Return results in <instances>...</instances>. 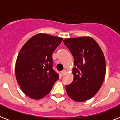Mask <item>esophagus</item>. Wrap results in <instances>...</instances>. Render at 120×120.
Masks as SVG:
<instances>
[{"mask_svg": "<svg viewBox=\"0 0 120 120\" xmlns=\"http://www.w3.org/2000/svg\"><path fill=\"white\" fill-rule=\"evenodd\" d=\"M66 70H63V71H62V72H61V74H62V75H64L65 74H66Z\"/></svg>", "mask_w": 120, "mask_h": 120, "instance_id": "1", "label": "esophagus"}]
</instances>
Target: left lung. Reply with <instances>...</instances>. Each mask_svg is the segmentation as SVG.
<instances>
[{
    "label": "left lung",
    "instance_id": "8db88e82",
    "mask_svg": "<svg viewBox=\"0 0 120 120\" xmlns=\"http://www.w3.org/2000/svg\"><path fill=\"white\" fill-rule=\"evenodd\" d=\"M74 57V79L66 85L68 96L77 102L91 99L99 90L105 75V60L96 41L90 37L63 40Z\"/></svg>",
    "mask_w": 120,
    "mask_h": 120
}]
</instances>
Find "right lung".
<instances>
[{
  "label": "right lung",
  "instance_id": "add662e5",
  "mask_svg": "<svg viewBox=\"0 0 120 120\" xmlns=\"http://www.w3.org/2000/svg\"><path fill=\"white\" fill-rule=\"evenodd\" d=\"M63 38L46 34L30 38L20 50L15 65V74L22 91L34 99L49 93L59 79L52 68V54Z\"/></svg>",
  "mask_w": 120,
  "mask_h": 120
}]
</instances>
